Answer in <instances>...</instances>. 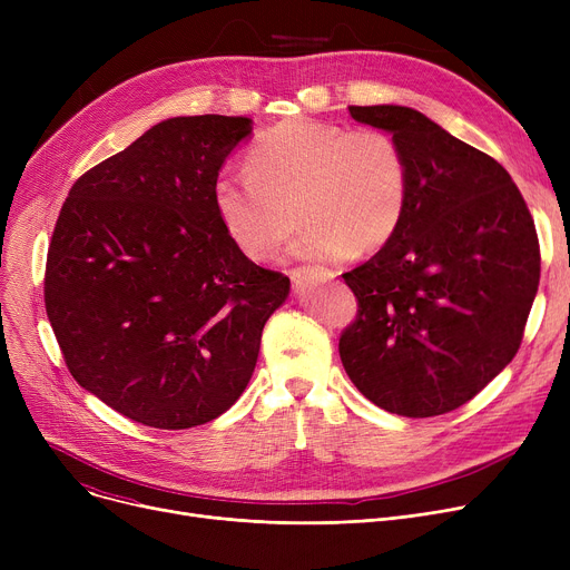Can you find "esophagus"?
Wrapping results in <instances>:
<instances>
[{"instance_id": "1", "label": "esophagus", "mask_w": 570, "mask_h": 570, "mask_svg": "<svg viewBox=\"0 0 570 570\" xmlns=\"http://www.w3.org/2000/svg\"><path fill=\"white\" fill-rule=\"evenodd\" d=\"M314 277L316 279H335L337 273H333V269H327V267H318V265H303L291 273V279L295 284H301L303 279H314Z\"/></svg>"}]
</instances>
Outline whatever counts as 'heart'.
Masks as SVG:
<instances>
[{"mask_svg":"<svg viewBox=\"0 0 570 570\" xmlns=\"http://www.w3.org/2000/svg\"><path fill=\"white\" fill-rule=\"evenodd\" d=\"M409 189V161L391 134L288 119L252 145L247 175L215 179L213 203L233 245L254 261L275 256L297 219L305 230L293 256L340 261L391 243Z\"/></svg>","mask_w":570,"mask_h":570,"instance_id":"b5f03b06","label":"heart"}]
</instances>
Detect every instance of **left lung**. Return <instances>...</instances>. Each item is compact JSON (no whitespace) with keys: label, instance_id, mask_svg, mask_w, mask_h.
<instances>
[{"label":"left lung","instance_id":"8db88e82","mask_svg":"<svg viewBox=\"0 0 570 570\" xmlns=\"http://www.w3.org/2000/svg\"><path fill=\"white\" fill-rule=\"evenodd\" d=\"M393 134L411 189L395 237L344 273L357 297L342 365L370 402L430 417L475 397L515 357L541 279L529 207L508 170L406 106H348Z\"/></svg>","mask_w":570,"mask_h":570}]
</instances>
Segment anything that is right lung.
I'll return each mask as SVG.
<instances>
[{"instance_id":"right-lung-1","label":"right lung","mask_w":570,"mask_h":570,"mask_svg":"<svg viewBox=\"0 0 570 570\" xmlns=\"http://www.w3.org/2000/svg\"><path fill=\"white\" fill-rule=\"evenodd\" d=\"M249 117H170L76 179L52 230L46 312L71 376L131 421L187 430L254 374L286 275L239 252L213 185Z\"/></svg>"}]
</instances>
